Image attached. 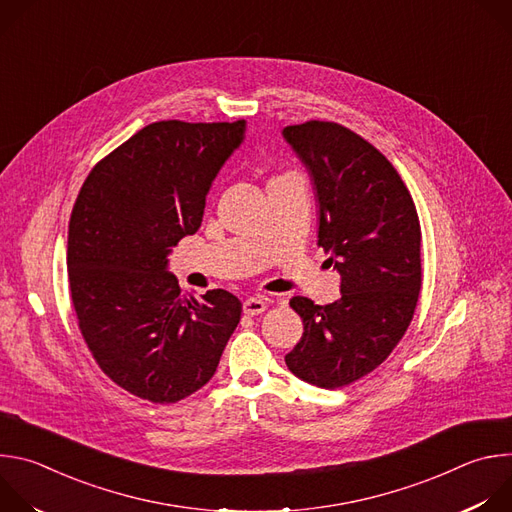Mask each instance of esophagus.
Returning a JSON list of instances; mask_svg holds the SVG:
<instances>
[{
	"label": "esophagus",
	"instance_id": "34e87169",
	"mask_svg": "<svg viewBox=\"0 0 512 512\" xmlns=\"http://www.w3.org/2000/svg\"><path fill=\"white\" fill-rule=\"evenodd\" d=\"M267 310V298H249L243 302V312L247 316H259Z\"/></svg>",
	"mask_w": 512,
	"mask_h": 512
}]
</instances>
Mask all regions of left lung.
Returning a JSON list of instances; mask_svg holds the SVG:
<instances>
[{
	"label": "left lung",
	"instance_id": "8db88e82",
	"mask_svg": "<svg viewBox=\"0 0 512 512\" xmlns=\"http://www.w3.org/2000/svg\"><path fill=\"white\" fill-rule=\"evenodd\" d=\"M285 141L308 168L318 200V247L340 273V300L291 298L302 340L285 354L302 381L338 389L375 371L413 320L421 289V227L393 164L332 121L287 125Z\"/></svg>",
	"mask_w": 512,
	"mask_h": 512
}]
</instances>
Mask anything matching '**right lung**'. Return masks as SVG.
I'll return each mask as SVG.
<instances>
[{
    "instance_id": "1",
    "label": "right lung",
    "mask_w": 512,
    "mask_h": 512,
    "mask_svg": "<svg viewBox=\"0 0 512 512\" xmlns=\"http://www.w3.org/2000/svg\"><path fill=\"white\" fill-rule=\"evenodd\" d=\"M245 121L145 125L87 176L68 223V285L101 371L152 403L204 387L243 306L225 289L182 296L168 255L200 229L206 194Z\"/></svg>"
}]
</instances>
